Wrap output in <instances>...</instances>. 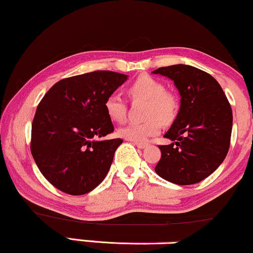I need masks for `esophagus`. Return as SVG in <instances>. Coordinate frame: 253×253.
Listing matches in <instances>:
<instances>
[{"label": "esophagus", "mask_w": 253, "mask_h": 253, "mask_svg": "<svg viewBox=\"0 0 253 253\" xmlns=\"http://www.w3.org/2000/svg\"><path fill=\"white\" fill-rule=\"evenodd\" d=\"M133 144L138 147V149H145L147 146V143H143V142H134Z\"/></svg>", "instance_id": "34e87169"}]
</instances>
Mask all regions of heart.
Segmentation results:
<instances>
[{
    "label": "heart",
    "mask_w": 253,
    "mask_h": 253,
    "mask_svg": "<svg viewBox=\"0 0 253 253\" xmlns=\"http://www.w3.org/2000/svg\"><path fill=\"white\" fill-rule=\"evenodd\" d=\"M127 94L131 98L147 101L145 117L143 122H130L119 130L123 138L143 142L156 136L162 130V122L169 124L174 121L178 113V100L175 95L167 91L162 81L147 74L134 79L127 86ZM104 110L113 122H123L126 116V101L120 94L108 95L104 101Z\"/></svg>",
    "instance_id": "obj_1"
}]
</instances>
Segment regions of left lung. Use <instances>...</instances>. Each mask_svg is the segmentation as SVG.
Masks as SVG:
<instances>
[{"mask_svg":"<svg viewBox=\"0 0 253 253\" xmlns=\"http://www.w3.org/2000/svg\"><path fill=\"white\" fill-rule=\"evenodd\" d=\"M174 81L181 96L178 116L159 145L156 173L176 185H193L221 165L230 146L232 110L219 84L205 71L172 65L153 71Z\"/></svg>","mask_w":253,"mask_h":253,"instance_id":"left-lung-1","label":"left lung"}]
</instances>
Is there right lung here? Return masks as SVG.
Returning a JSON list of instances; mask_svg holds the SVG:
<instances>
[{"label": "right lung", "instance_id": "add662e5", "mask_svg": "<svg viewBox=\"0 0 253 253\" xmlns=\"http://www.w3.org/2000/svg\"><path fill=\"white\" fill-rule=\"evenodd\" d=\"M126 80V74L111 71L75 75L54 84L39 102L31 126V153L42 174L59 191L83 195L106 178L123 140L98 139L114 131L104 101Z\"/></svg>", "mask_w": 253, "mask_h": 253}]
</instances>
